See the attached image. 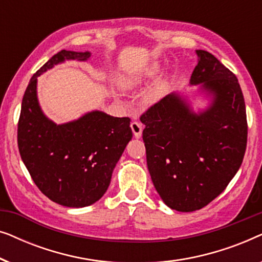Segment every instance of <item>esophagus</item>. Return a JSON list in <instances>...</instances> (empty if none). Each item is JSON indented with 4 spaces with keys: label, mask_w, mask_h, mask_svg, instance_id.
<instances>
[{
    "label": "esophagus",
    "mask_w": 262,
    "mask_h": 262,
    "mask_svg": "<svg viewBox=\"0 0 262 262\" xmlns=\"http://www.w3.org/2000/svg\"><path fill=\"white\" fill-rule=\"evenodd\" d=\"M131 130L134 132V136L136 138H139L142 136V132H143V126L141 123H138V121H132L131 123Z\"/></svg>",
    "instance_id": "34e87169"
}]
</instances>
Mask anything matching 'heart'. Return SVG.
Here are the masks:
<instances>
[{"label": "heart", "instance_id": "b5f03b06", "mask_svg": "<svg viewBox=\"0 0 262 262\" xmlns=\"http://www.w3.org/2000/svg\"><path fill=\"white\" fill-rule=\"evenodd\" d=\"M160 68L157 64H150V66L145 67L142 71H139L137 74L134 75H127L124 78H121V84L126 88L135 87V85H138L142 83L143 81L146 80V78H151L155 76V75L159 73ZM164 92V83H159L155 88H152L148 94L145 95V101L149 103H154L159 100L161 96H162Z\"/></svg>", "mask_w": 262, "mask_h": 262}]
</instances>
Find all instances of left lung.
I'll return each instance as SVG.
<instances>
[{
  "label": "left lung",
  "instance_id": "obj_1",
  "mask_svg": "<svg viewBox=\"0 0 262 262\" xmlns=\"http://www.w3.org/2000/svg\"><path fill=\"white\" fill-rule=\"evenodd\" d=\"M191 84L212 95L204 112H192L175 93L141 116L146 163L166 205L200 210L217 198L241 167L247 148L246 105L235 74L212 53L196 50Z\"/></svg>",
  "mask_w": 262,
  "mask_h": 262
}]
</instances>
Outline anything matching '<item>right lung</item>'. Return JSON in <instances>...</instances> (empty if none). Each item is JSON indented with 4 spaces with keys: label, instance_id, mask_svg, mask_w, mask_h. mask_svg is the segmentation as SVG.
Wrapping results in <instances>:
<instances>
[{
    "label": "right lung",
    "instance_id": "add662e5",
    "mask_svg": "<svg viewBox=\"0 0 262 262\" xmlns=\"http://www.w3.org/2000/svg\"><path fill=\"white\" fill-rule=\"evenodd\" d=\"M91 52L62 50L33 76L25 92L17 146L32 180L42 194L59 205L84 207L101 198L112 171L132 138L130 118L94 111L80 119L56 125L41 112L37 77L66 59L87 60Z\"/></svg>",
    "mask_w": 262,
    "mask_h": 262
}]
</instances>
